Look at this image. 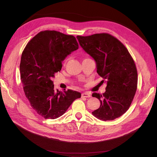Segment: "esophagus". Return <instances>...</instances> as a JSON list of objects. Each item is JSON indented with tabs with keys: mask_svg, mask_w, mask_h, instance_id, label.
Segmentation results:
<instances>
[{
	"mask_svg": "<svg viewBox=\"0 0 157 157\" xmlns=\"http://www.w3.org/2000/svg\"><path fill=\"white\" fill-rule=\"evenodd\" d=\"M91 94L88 92H84L81 94V98H90Z\"/></svg>",
	"mask_w": 157,
	"mask_h": 157,
	"instance_id": "34e87169",
	"label": "esophagus"
}]
</instances>
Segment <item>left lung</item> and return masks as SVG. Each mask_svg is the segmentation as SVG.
<instances>
[{
    "mask_svg": "<svg viewBox=\"0 0 157 157\" xmlns=\"http://www.w3.org/2000/svg\"><path fill=\"white\" fill-rule=\"evenodd\" d=\"M81 47L95 59L97 72L106 82L103 94L93 93L101 105L92 114L105 121L123 115L129 109L137 88V71L134 60L126 47L108 33L77 36Z\"/></svg>",
    "mask_w": 157,
    "mask_h": 157,
    "instance_id": "8db88e82",
    "label": "left lung"
}]
</instances>
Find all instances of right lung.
<instances>
[{"instance_id":"obj_1","label":"right lung","mask_w":157,"mask_h":157,"mask_svg":"<svg viewBox=\"0 0 157 157\" xmlns=\"http://www.w3.org/2000/svg\"><path fill=\"white\" fill-rule=\"evenodd\" d=\"M78 47L74 36L46 30L34 36L22 52L20 72L25 97L33 110L45 119L60 117L81 98L77 91L55 90L51 80L62 69V61Z\"/></svg>"}]
</instances>
